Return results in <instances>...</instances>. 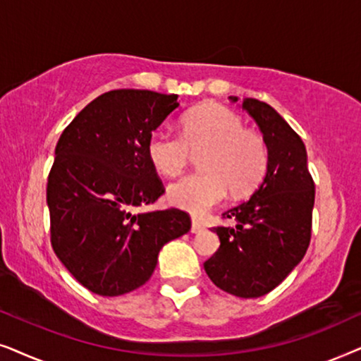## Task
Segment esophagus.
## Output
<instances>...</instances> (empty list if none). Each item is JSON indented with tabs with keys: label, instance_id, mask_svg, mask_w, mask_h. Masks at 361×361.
I'll list each match as a JSON object with an SVG mask.
<instances>
[{
	"label": "esophagus",
	"instance_id": "34e87169",
	"mask_svg": "<svg viewBox=\"0 0 361 361\" xmlns=\"http://www.w3.org/2000/svg\"><path fill=\"white\" fill-rule=\"evenodd\" d=\"M201 231H204V226L201 224L198 219H193V221H191V233H193V234H198V233H201Z\"/></svg>",
	"mask_w": 361,
	"mask_h": 361
}]
</instances>
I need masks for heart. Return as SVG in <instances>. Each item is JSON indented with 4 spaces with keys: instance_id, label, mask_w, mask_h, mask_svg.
<instances>
[{
    "instance_id": "1",
    "label": "heart",
    "mask_w": 361,
    "mask_h": 361,
    "mask_svg": "<svg viewBox=\"0 0 361 361\" xmlns=\"http://www.w3.org/2000/svg\"><path fill=\"white\" fill-rule=\"evenodd\" d=\"M201 168L170 185L168 201L195 216H203L223 203L229 190L247 195L266 175L269 153L264 138L246 130L236 112L219 104H206L183 118V135L158 128L148 138L147 153L153 168L176 176L190 163L191 153L204 152Z\"/></svg>"
}]
</instances>
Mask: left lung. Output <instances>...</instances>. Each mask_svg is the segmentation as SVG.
<instances>
[{
  "label": "left lung",
  "instance_id": "1",
  "mask_svg": "<svg viewBox=\"0 0 361 361\" xmlns=\"http://www.w3.org/2000/svg\"><path fill=\"white\" fill-rule=\"evenodd\" d=\"M236 104L238 97H229ZM241 107L256 120L269 161L249 201L226 211L233 228H214L221 246L204 271L216 287L243 299H256L281 284L304 259L310 243L315 185L302 138L271 105L244 99Z\"/></svg>",
  "mask_w": 361,
  "mask_h": 361
}]
</instances>
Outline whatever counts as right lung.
<instances>
[{"label": "right lung", "instance_id": "obj_1", "mask_svg": "<svg viewBox=\"0 0 361 361\" xmlns=\"http://www.w3.org/2000/svg\"><path fill=\"white\" fill-rule=\"evenodd\" d=\"M178 95L118 89L99 95L67 125L47 178L51 243L94 294L115 297L152 277L158 252L191 228L185 211H140L165 193L148 138Z\"/></svg>", "mask_w": 361, "mask_h": 361}]
</instances>
